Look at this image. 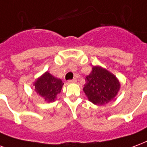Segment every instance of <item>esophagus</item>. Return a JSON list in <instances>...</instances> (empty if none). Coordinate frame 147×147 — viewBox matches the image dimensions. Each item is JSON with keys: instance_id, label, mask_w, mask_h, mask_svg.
I'll return each instance as SVG.
<instances>
[{"instance_id": "esophagus-1", "label": "esophagus", "mask_w": 147, "mask_h": 147, "mask_svg": "<svg viewBox=\"0 0 147 147\" xmlns=\"http://www.w3.org/2000/svg\"><path fill=\"white\" fill-rule=\"evenodd\" d=\"M76 81H77V79H76V78H74L72 80H69L68 82H69V83H75Z\"/></svg>"}]
</instances>
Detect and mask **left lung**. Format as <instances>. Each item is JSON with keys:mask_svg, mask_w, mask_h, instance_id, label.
Returning a JSON list of instances; mask_svg holds the SVG:
<instances>
[{"mask_svg": "<svg viewBox=\"0 0 147 147\" xmlns=\"http://www.w3.org/2000/svg\"><path fill=\"white\" fill-rule=\"evenodd\" d=\"M84 90L88 100L102 106L113 100L120 89V82L114 75L100 66H93L85 78Z\"/></svg>", "mask_w": 147, "mask_h": 147, "instance_id": "1", "label": "left lung"}]
</instances>
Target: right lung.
Returning a JSON list of instances; mask_svg holds the SVG:
<instances>
[{"label":"right lung","mask_w":147,"mask_h":147,"mask_svg":"<svg viewBox=\"0 0 147 147\" xmlns=\"http://www.w3.org/2000/svg\"><path fill=\"white\" fill-rule=\"evenodd\" d=\"M35 92L48 102H54L63 85L61 79L55 78L48 71L37 78L34 84Z\"/></svg>","instance_id":"obj_1"}]
</instances>
